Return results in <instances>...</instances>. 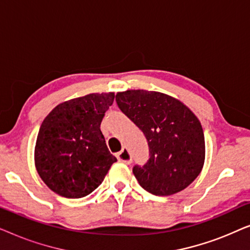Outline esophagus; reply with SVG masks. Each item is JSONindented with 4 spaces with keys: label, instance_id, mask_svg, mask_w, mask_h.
I'll use <instances>...</instances> for the list:
<instances>
[{
    "label": "esophagus",
    "instance_id": "1",
    "mask_svg": "<svg viewBox=\"0 0 250 250\" xmlns=\"http://www.w3.org/2000/svg\"><path fill=\"white\" fill-rule=\"evenodd\" d=\"M117 159L125 164H131L132 156L127 149H122V151L117 153Z\"/></svg>",
    "mask_w": 250,
    "mask_h": 250
}]
</instances>
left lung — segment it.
Here are the masks:
<instances>
[{
  "mask_svg": "<svg viewBox=\"0 0 250 250\" xmlns=\"http://www.w3.org/2000/svg\"><path fill=\"white\" fill-rule=\"evenodd\" d=\"M116 102L148 141V163L133 167L140 186L156 196L189 187L205 163V136L197 116L177 99L155 91L118 92Z\"/></svg>",
  "mask_w": 250,
  "mask_h": 250,
  "instance_id": "obj_1",
  "label": "left lung"
}]
</instances>
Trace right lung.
<instances>
[{
  "label": "right lung",
  "instance_id": "add662e5",
  "mask_svg": "<svg viewBox=\"0 0 250 250\" xmlns=\"http://www.w3.org/2000/svg\"><path fill=\"white\" fill-rule=\"evenodd\" d=\"M114 92L91 93L58 104L37 134L35 167L53 192L82 198L100 186L115 162L100 125Z\"/></svg>",
  "mask_w": 250,
  "mask_h": 250
}]
</instances>
